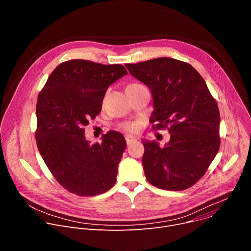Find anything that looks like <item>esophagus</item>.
Here are the masks:
<instances>
[{
    "label": "esophagus",
    "mask_w": 251,
    "mask_h": 251,
    "mask_svg": "<svg viewBox=\"0 0 251 251\" xmlns=\"http://www.w3.org/2000/svg\"><path fill=\"white\" fill-rule=\"evenodd\" d=\"M125 140H126L127 145H130V144H132V143H134L136 141V139L134 137H132V136H126Z\"/></svg>",
    "instance_id": "1"
}]
</instances>
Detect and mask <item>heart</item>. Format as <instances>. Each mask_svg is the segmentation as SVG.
Returning a JSON list of instances; mask_svg holds the SVG:
<instances>
[{"label": "heart", "mask_w": 251, "mask_h": 251, "mask_svg": "<svg viewBox=\"0 0 251 251\" xmlns=\"http://www.w3.org/2000/svg\"><path fill=\"white\" fill-rule=\"evenodd\" d=\"M139 85H142V84H139V83H131L129 84L128 86H139ZM140 128V125L139 123L137 122H127V123H124L122 125V129L128 133H136Z\"/></svg>", "instance_id": "obj_1"}]
</instances>
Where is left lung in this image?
Listing matches in <instances>:
<instances>
[{"label": "left lung", "mask_w": 251, "mask_h": 251, "mask_svg": "<svg viewBox=\"0 0 251 251\" xmlns=\"http://www.w3.org/2000/svg\"><path fill=\"white\" fill-rule=\"evenodd\" d=\"M152 92L154 130L168 129L169 143L143 141L147 181L162 190L183 191L205 174L219 152L220 110L205 81L189 63L159 57L125 64Z\"/></svg>", "instance_id": "1"}]
</instances>
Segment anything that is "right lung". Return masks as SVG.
Instances as JSON below:
<instances>
[{
	"instance_id": "obj_1",
	"label": "right lung",
	"mask_w": 251,
	"mask_h": 251,
	"mask_svg": "<svg viewBox=\"0 0 251 251\" xmlns=\"http://www.w3.org/2000/svg\"><path fill=\"white\" fill-rule=\"evenodd\" d=\"M127 74L121 64L71 59L54 68L39 94L37 145L55 180L69 193L93 197L116 182L125 138L109 131L101 143L90 145L83 127L101 112L109 85Z\"/></svg>"
}]
</instances>
